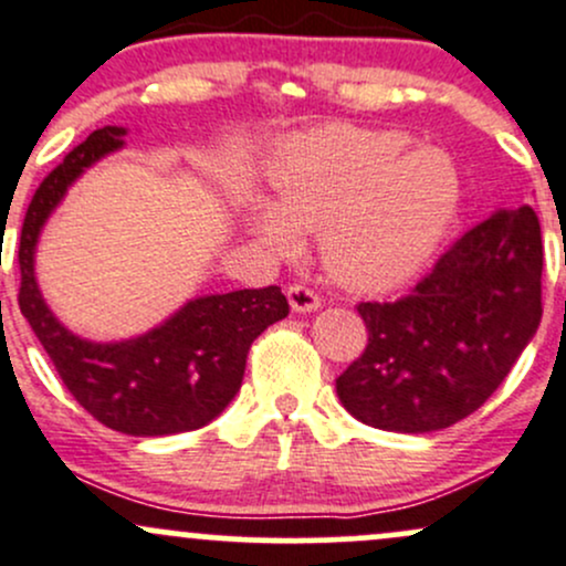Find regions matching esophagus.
Masks as SVG:
<instances>
[{"instance_id":"1","label":"esophagus","mask_w":566,"mask_h":566,"mask_svg":"<svg viewBox=\"0 0 566 566\" xmlns=\"http://www.w3.org/2000/svg\"><path fill=\"white\" fill-rule=\"evenodd\" d=\"M287 301H290V308H293V312H298V314L317 312V308H319V295L314 293V290L303 287V284H290Z\"/></svg>"}]
</instances>
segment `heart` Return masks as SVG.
Masks as SVG:
<instances>
[{
  "instance_id": "1",
  "label": "heart",
  "mask_w": 566,
  "mask_h": 566,
  "mask_svg": "<svg viewBox=\"0 0 566 566\" xmlns=\"http://www.w3.org/2000/svg\"><path fill=\"white\" fill-rule=\"evenodd\" d=\"M392 129L325 124L279 143L268 159L271 203H241L249 233L293 252L319 230L323 263L353 290H388L423 271L461 208L450 154Z\"/></svg>"
}]
</instances>
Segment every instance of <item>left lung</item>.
<instances>
[{
	"label": "left lung",
	"instance_id": "1",
	"mask_svg": "<svg viewBox=\"0 0 566 566\" xmlns=\"http://www.w3.org/2000/svg\"><path fill=\"white\" fill-rule=\"evenodd\" d=\"M363 355L336 379L360 423L428 433L472 415L504 382L543 317V235L532 206L463 233L403 298L360 303Z\"/></svg>",
	"mask_w": 566,
	"mask_h": 566
}]
</instances>
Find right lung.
<instances>
[{
	"instance_id": "1",
	"label": "right lung",
	"mask_w": 566,
	"mask_h": 566,
	"mask_svg": "<svg viewBox=\"0 0 566 566\" xmlns=\"http://www.w3.org/2000/svg\"><path fill=\"white\" fill-rule=\"evenodd\" d=\"M124 135V127L94 129L38 187L18 247V306L62 382L92 418L129 437H168L222 415L241 388L252 342L287 317L290 306L279 287L200 295L163 325L124 342H88L59 323L34 276L40 233L67 189L122 148Z\"/></svg>"
}]
</instances>
